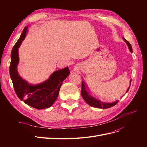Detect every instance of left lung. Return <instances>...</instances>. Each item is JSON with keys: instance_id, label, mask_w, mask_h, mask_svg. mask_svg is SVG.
Here are the masks:
<instances>
[{"instance_id": "left-lung-1", "label": "left lung", "mask_w": 147, "mask_h": 147, "mask_svg": "<svg viewBox=\"0 0 147 147\" xmlns=\"http://www.w3.org/2000/svg\"><path fill=\"white\" fill-rule=\"evenodd\" d=\"M123 39L124 40V41L127 44V45L128 46V48L130 50V51L131 52H132V46H131L130 44L129 43V42L125 39V37H123ZM130 83H131V80L130 81ZM130 85L127 89L125 94H126L128 92V90L130 88ZM81 94H82V96L83 98L84 99V101H85L89 105H90L91 107H93L98 108V109H109V108L114 106L119 102L118 100H115V101H114L113 102H105L104 101H101V100H100L99 98H96L97 94H96L94 91H92V90H89L87 89V86H86V84L84 83V82H82V83ZM96 94L97 95L96 96Z\"/></svg>"}]
</instances>
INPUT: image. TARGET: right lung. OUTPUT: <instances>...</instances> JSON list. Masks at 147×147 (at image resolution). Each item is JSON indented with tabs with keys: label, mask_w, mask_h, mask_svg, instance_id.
Here are the masks:
<instances>
[{
	"label": "right lung",
	"mask_w": 147,
	"mask_h": 147,
	"mask_svg": "<svg viewBox=\"0 0 147 147\" xmlns=\"http://www.w3.org/2000/svg\"><path fill=\"white\" fill-rule=\"evenodd\" d=\"M28 26L23 30L18 41L11 51L9 74L14 90L17 96L26 104L37 110L48 109L55 102L63 81L69 74L68 67L52 73L45 81L36 84L29 83L22 79L18 74V48L24 40Z\"/></svg>",
	"instance_id": "obj_1"
}]
</instances>
